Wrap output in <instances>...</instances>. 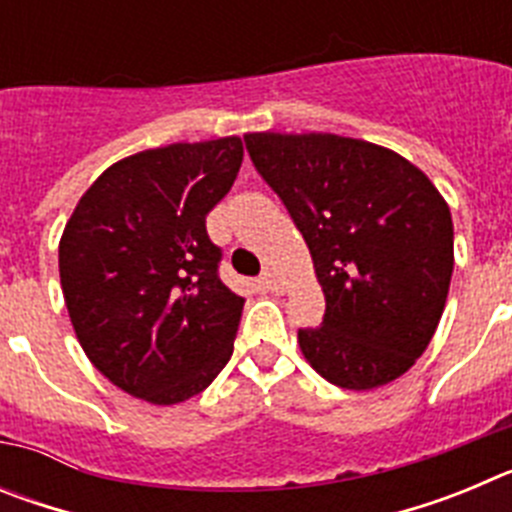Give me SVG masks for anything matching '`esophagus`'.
<instances>
[{"instance_id": "esophagus-1", "label": "esophagus", "mask_w": 512, "mask_h": 512, "mask_svg": "<svg viewBox=\"0 0 512 512\" xmlns=\"http://www.w3.org/2000/svg\"><path fill=\"white\" fill-rule=\"evenodd\" d=\"M261 284H264L266 289H279V279L277 274H274V269H264V274H261Z\"/></svg>"}]
</instances>
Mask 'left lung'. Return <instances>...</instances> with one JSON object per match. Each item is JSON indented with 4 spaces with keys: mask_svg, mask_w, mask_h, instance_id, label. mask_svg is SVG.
<instances>
[{
    "mask_svg": "<svg viewBox=\"0 0 512 512\" xmlns=\"http://www.w3.org/2000/svg\"><path fill=\"white\" fill-rule=\"evenodd\" d=\"M246 151L310 248L325 295L300 328L312 369L374 390L423 354L449 295L454 225L431 179L382 146L330 133H248Z\"/></svg>",
    "mask_w": 512,
    "mask_h": 512,
    "instance_id": "8db88e82",
    "label": "left lung"
}]
</instances>
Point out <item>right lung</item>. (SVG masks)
I'll use <instances>...</instances> for the list:
<instances>
[{
    "mask_svg": "<svg viewBox=\"0 0 512 512\" xmlns=\"http://www.w3.org/2000/svg\"><path fill=\"white\" fill-rule=\"evenodd\" d=\"M241 138L174 143L122 158L76 205L58 246L84 354L153 405L200 395L233 354L243 297L220 279L207 215L233 187Z\"/></svg>",
    "mask_w": 512,
    "mask_h": 512,
    "instance_id": "right-lung-1",
    "label": "right lung"
}]
</instances>
